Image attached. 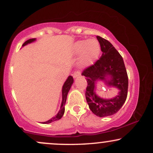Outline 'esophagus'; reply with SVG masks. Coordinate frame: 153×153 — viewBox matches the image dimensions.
Masks as SVG:
<instances>
[{
    "label": "esophagus",
    "instance_id": "34e87169",
    "mask_svg": "<svg viewBox=\"0 0 153 153\" xmlns=\"http://www.w3.org/2000/svg\"><path fill=\"white\" fill-rule=\"evenodd\" d=\"M80 72H79V71L75 72L74 74H73V78H78V77H80Z\"/></svg>",
    "mask_w": 153,
    "mask_h": 153
}]
</instances>
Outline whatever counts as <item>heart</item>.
<instances>
[{"instance_id":"1","label":"heart","mask_w":153,"mask_h":153,"mask_svg":"<svg viewBox=\"0 0 153 153\" xmlns=\"http://www.w3.org/2000/svg\"><path fill=\"white\" fill-rule=\"evenodd\" d=\"M101 52V45L97 39L80 40L75 44L73 53L80 54V65L83 68L92 65L99 58Z\"/></svg>"}]
</instances>
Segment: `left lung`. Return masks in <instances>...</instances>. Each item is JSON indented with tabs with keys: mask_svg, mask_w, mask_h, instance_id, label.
Returning <instances> with one entry per match:
<instances>
[{
	"mask_svg": "<svg viewBox=\"0 0 153 153\" xmlns=\"http://www.w3.org/2000/svg\"><path fill=\"white\" fill-rule=\"evenodd\" d=\"M99 40L103 54L99 60L82 72L88 86L85 99L91 111L99 117L115 114L122 108L127 96L128 76L121 54L109 42L101 36ZM103 81L108 86L118 89V94L112 99H103L96 94L98 82Z\"/></svg>",
	"mask_w": 153,
	"mask_h": 153,
	"instance_id": "8db88e82",
	"label": "left lung"
}]
</instances>
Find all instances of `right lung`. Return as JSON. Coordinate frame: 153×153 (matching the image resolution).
Returning <instances> with one entry per match:
<instances>
[{"instance_id": "add662e5", "label": "right lung", "mask_w": 153, "mask_h": 153, "mask_svg": "<svg viewBox=\"0 0 153 153\" xmlns=\"http://www.w3.org/2000/svg\"><path fill=\"white\" fill-rule=\"evenodd\" d=\"M34 41H36V39H30L27 40L23 44L22 46H25V45H28V44H30L31 42H34ZM73 83V78L70 75L68 76V78H67V80L65 82V83L63 84L62 85V103H61V106H60V109L58 111V113L57 114V115H55L54 117L51 118L50 120L47 121V122H42V124H50L51 122H53L54 121H57L59 119H60L62 117V116L64 115L65 113V105L66 103V99H67V96H68V92H69L70 89L72 86Z\"/></svg>"}]
</instances>
